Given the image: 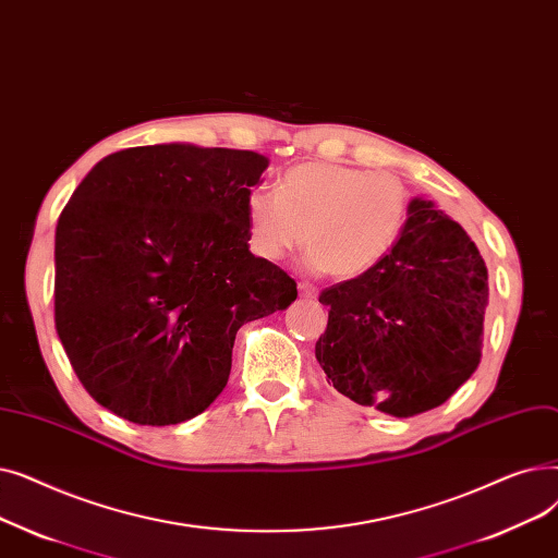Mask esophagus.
I'll list each match as a JSON object with an SVG mask.
<instances>
[{
  "instance_id": "34e87169",
  "label": "esophagus",
  "mask_w": 558,
  "mask_h": 558,
  "mask_svg": "<svg viewBox=\"0 0 558 558\" xmlns=\"http://www.w3.org/2000/svg\"><path fill=\"white\" fill-rule=\"evenodd\" d=\"M315 295H317V288L315 286H311L306 281L300 283V298L302 300H315Z\"/></svg>"
}]
</instances>
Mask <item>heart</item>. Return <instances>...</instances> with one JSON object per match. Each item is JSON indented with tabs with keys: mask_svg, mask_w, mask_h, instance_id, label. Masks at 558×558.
<instances>
[{
	"mask_svg": "<svg viewBox=\"0 0 558 558\" xmlns=\"http://www.w3.org/2000/svg\"><path fill=\"white\" fill-rule=\"evenodd\" d=\"M409 195L400 179L338 163H304L277 181V193L254 189L245 199L250 245L279 260L304 241L311 265L331 277L373 268L402 233Z\"/></svg>",
	"mask_w": 558,
	"mask_h": 558,
	"instance_id": "obj_1",
	"label": "heart"
}]
</instances>
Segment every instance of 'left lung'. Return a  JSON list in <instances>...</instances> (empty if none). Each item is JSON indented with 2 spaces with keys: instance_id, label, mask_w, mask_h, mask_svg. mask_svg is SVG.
<instances>
[{
  "instance_id": "8db88e82",
  "label": "left lung",
  "mask_w": 558,
  "mask_h": 558,
  "mask_svg": "<svg viewBox=\"0 0 558 558\" xmlns=\"http://www.w3.org/2000/svg\"><path fill=\"white\" fill-rule=\"evenodd\" d=\"M327 381L361 407L409 417L447 402L480 365L488 270L465 229L427 199L363 275L320 293Z\"/></svg>"
}]
</instances>
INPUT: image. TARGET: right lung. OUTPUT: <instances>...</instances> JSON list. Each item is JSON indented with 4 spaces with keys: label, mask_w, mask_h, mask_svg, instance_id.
I'll return each mask as SVG.
<instances>
[{
    "label": "right lung",
    "mask_w": 558,
    "mask_h": 558,
    "mask_svg": "<svg viewBox=\"0 0 558 558\" xmlns=\"http://www.w3.org/2000/svg\"><path fill=\"white\" fill-rule=\"evenodd\" d=\"M268 163L172 143L116 151L78 183L57 225L54 320L97 404L149 427L199 415L238 329L295 302V279L247 245Z\"/></svg>",
    "instance_id": "1"
}]
</instances>
